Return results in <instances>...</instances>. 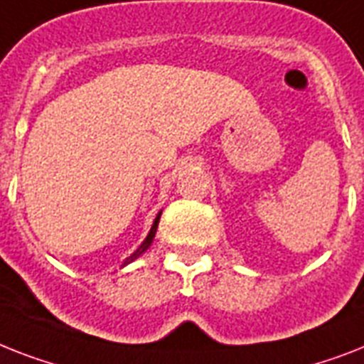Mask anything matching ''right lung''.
<instances>
[{
    "mask_svg": "<svg viewBox=\"0 0 364 364\" xmlns=\"http://www.w3.org/2000/svg\"><path fill=\"white\" fill-rule=\"evenodd\" d=\"M161 213H162V211H161ZM161 213H159V215H156V217H155V220H153V226H151V230H149V233H147V237L144 239V243H141L140 247H138V249H136L134 252H132L131 256H129V258L125 259V262H123V265H121V267H125V265H129V264H131V262H134L136 258H140L141 254L146 252V250L149 249V247H151L153 239H155L156 228H159V220H161Z\"/></svg>",
    "mask_w": 364,
    "mask_h": 364,
    "instance_id": "obj_1",
    "label": "right lung"
}]
</instances>
